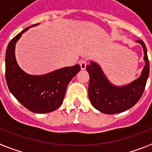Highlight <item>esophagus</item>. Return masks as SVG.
<instances>
[{
  "instance_id": "34e87169",
  "label": "esophagus",
  "mask_w": 152,
  "mask_h": 152,
  "mask_svg": "<svg viewBox=\"0 0 152 152\" xmlns=\"http://www.w3.org/2000/svg\"><path fill=\"white\" fill-rule=\"evenodd\" d=\"M80 65V68L82 70H84L86 68V66H87V60L86 59H83L79 62Z\"/></svg>"
}]
</instances>
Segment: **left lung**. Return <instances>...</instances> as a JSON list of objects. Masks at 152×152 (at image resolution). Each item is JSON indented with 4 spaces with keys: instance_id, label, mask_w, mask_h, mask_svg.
Returning a JSON list of instances; mask_svg holds the SVG:
<instances>
[{
    "instance_id": "8db88e82",
    "label": "left lung",
    "mask_w": 152,
    "mask_h": 152,
    "mask_svg": "<svg viewBox=\"0 0 152 152\" xmlns=\"http://www.w3.org/2000/svg\"><path fill=\"white\" fill-rule=\"evenodd\" d=\"M142 44L145 61L142 74L137 80L124 87H115L109 82L100 66L91 61L86 68L90 75L88 96L93 107L106 114L124 112L139 101L145 88L149 75V60L147 49L142 39L137 40Z\"/></svg>"
}]
</instances>
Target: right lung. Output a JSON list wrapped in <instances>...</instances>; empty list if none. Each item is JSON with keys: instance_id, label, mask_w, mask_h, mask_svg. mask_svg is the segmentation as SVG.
<instances>
[{"instance_id": "obj_1", "label": "right lung", "mask_w": 152, "mask_h": 152, "mask_svg": "<svg viewBox=\"0 0 152 152\" xmlns=\"http://www.w3.org/2000/svg\"><path fill=\"white\" fill-rule=\"evenodd\" d=\"M17 34L8 44L5 59V76L8 88L23 106L36 113H46L62 104L70 80L80 72L79 64L67 67L39 76L29 75L19 67L15 58V45L21 35Z\"/></svg>"}]
</instances>
